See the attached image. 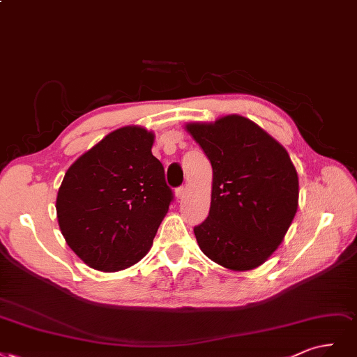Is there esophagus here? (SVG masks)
<instances>
[{
    "label": "esophagus",
    "mask_w": 357,
    "mask_h": 357,
    "mask_svg": "<svg viewBox=\"0 0 357 357\" xmlns=\"http://www.w3.org/2000/svg\"><path fill=\"white\" fill-rule=\"evenodd\" d=\"M185 192H187V188H185V187H179V188L175 191L176 199H178V200H179V199H183V195H185Z\"/></svg>",
    "instance_id": "34e87169"
}]
</instances>
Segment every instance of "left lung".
<instances>
[{"mask_svg":"<svg viewBox=\"0 0 357 357\" xmlns=\"http://www.w3.org/2000/svg\"><path fill=\"white\" fill-rule=\"evenodd\" d=\"M185 129L213 172L209 215L194 227L202 252L233 271L259 267L283 241L298 209L300 183L289 154L237 114Z\"/></svg>","mask_w":357,"mask_h":357,"instance_id":"8db88e82","label":"left lung"}]
</instances>
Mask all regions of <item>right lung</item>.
Returning <instances> with one entry per match:
<instances>
[{"label":"right lung","instance_id":"right-lung-1","mask_svg":"<svg viewBox=\"0 0 357 357\" xmlns=\"http://www.w3.org/2000/svg\"><path fill=\"white\" fill-rule=\"evenodd\" d=\"M153 144V132L126 126L66 170L56 199L57 222L68 246L90 268H129L151 249L174 199Z\"/></svg>","mask_w":357,"mask_h":357}]
</instances>
